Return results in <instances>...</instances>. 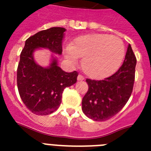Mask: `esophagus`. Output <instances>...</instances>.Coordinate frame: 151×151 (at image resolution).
<instances>
[{
	"mask_svg": "<svg viewBox=\"0 0 151 151\" xmlns=\"http://www.w3.org/2000/svg\"><path fill=\"white\" fill-rule=\"evenodd\" d=\"M84 79H85V78H84V77H83L81 74H79V75L78 76V81H83Z\"/></svg>",
	"mask_w": 151,
	"mask_h": 151,
	"instance_id": "1",
	"label": "esophagus"
}]
</instances>
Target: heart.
<instances>
[{
	"label": "heart",
	"mask_w": 151,
	"mask_h": 151,
	"mask_svg": "<svg viewBox=\"0 0 151 151\" xmlns=\"http://www.w3.org/2000/svg\"><path fill=\"white\" fill-rule=\"evenodd\" d=\"M69 61L75 63L82 58L83 71L94 79H103L117 71L124 56L122 39L109 34H88L79 37L64 49Z\"/></svg>",
	"instance_id": "heart-1"
}]
</instances>
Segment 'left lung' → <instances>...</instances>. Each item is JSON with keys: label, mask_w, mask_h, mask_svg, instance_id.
I'll return each mask as SVG.
<instances>
[{"label": "left lung", "mask_w": 151, "mask_h": 151, "mask_svg": "<svg viewBox=\"0 0 151 151\" xmlns=\"http://www.w3.org/2000/svg\"><path fill=\"white\" fill-rule=\"evenodd\" d=\"M136 58L130 45L119 70L104 80L86 79L88 89L82 99V110L88 117L104 122L116 115L131 96L135 81Z\"/></svg>", "instance_id": "1"}]
</instances>
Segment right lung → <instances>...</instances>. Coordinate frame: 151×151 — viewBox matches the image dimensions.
I'll return each instance as SVG.
<instances>
[{"mask_svg": "<svg viewBox=\"0 0 151 151\" xmlns=\"http://www.w3.org/2000/svg\"><path fill=\"white\" fill-rule=\"evenodd\" d=\"M65 28L52 27L29 37L20 54L17 68V86L25 106L37 115H48L59 108L62 94L66 87L77 82L78 73H66L53 59L50 66L44 68L35 63L33 52L36 48H48L62 54V41Z\"/></svg>", "mask_w": 151, "mask_h": 151, "instance_id": "right-lung-1", "label": "right lung"}]
</instances>
